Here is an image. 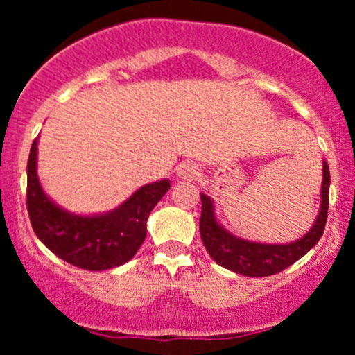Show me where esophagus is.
Returning <instances> with one entry per match:
<instances>
[{
	"instance_id": "esophagus-1",
	"label": "esophagus",
	"mask_w": 355,
	"mask_h": 355,
	"mask_svg": "<svg viewBox=\"0 0 355 355\" xmlns=\"http://www.w3.org/2000/svg\"><path fill=\"white\" fill-rule=\"evenodd\" d=\"M198 175V168L193 164H182L177 168V178L180 182H193Z\"/></svg>"
}]
</instances>
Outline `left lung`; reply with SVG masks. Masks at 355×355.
I'll return each instance as SVG.
<instances>
[{
    "label": "left lung",
    "instance_id": "obj_1",
    "mask_svg": "<svg viewBox=\"0 0 355 355\" xmlns=\"http://www.w3.org/2000/svg\"><path fill=\"white\" fill-rule=\"evenodd\" d=\"M329 187L331 173L327 162H322V185L320 207L312 227L300 239L287 243H266L255 240L242 239L232 234L218 222L215 214V203L209 195L202 191V215H200V237L207 252L218 266L235 274L245 277H268L291 267L302 259L311 248L319 242L327 222L329 209Z\"/></svg>",
    "mask_w": 355,
    "mask_h": 355
}]
</instances>
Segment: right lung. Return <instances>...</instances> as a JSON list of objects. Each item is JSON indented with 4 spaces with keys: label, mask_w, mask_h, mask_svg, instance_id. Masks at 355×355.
<instances>
[{
    "label": "right lung",
    "mask_w": 355,
    "mask_h": 355,
    "mask_svg": "<svg viewBox=\"0 0 355 355\" xmlns=\"http://www.w3.org/2000/svg\"><path fill=\"white\" fill-rule=\"evenodd\" d=\"M38 140L30 150L26 175V207L31 227L56 257L85 270H108L132 260L146 237V220L170 180L146 183L113 210L75 214L58 205L38 178Z\"/></svg>",
    "instance_id": "add662e5"
}]
</instances>
